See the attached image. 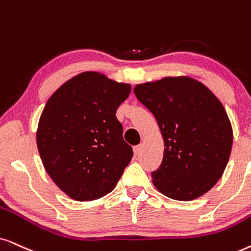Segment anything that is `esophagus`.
I'll use <instances>...</instances> for the list:
<instances>
[{"instance_id": "obj_1", "label": "esophagus", "mask_w": 251, "mask_h": 251, "mask_svg": "<svg viewBox=\"0 0 251 251\" xmlns=\"http://www.w3.org/2000/svg\"><path fill=\"white\" fill-rule=\"evenodd\" d=\"M141 145H138V146H134V148H133V151H134V155L135 156H138L139 154H140L141 151Z\"/></svg>"}]
</instances>
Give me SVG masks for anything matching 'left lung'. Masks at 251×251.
<instances>
[{"instance_id":"obj_1","label":"left lung","mask_w":251,"mask_h":251,"mask_svg":"<svg viewBox=\"0 0 251 251\" xmlns=\"http://www.w3.org/2000/svg\"><path fill=\"white\" fill-rule=\"evenodd\" d=\"M134 94L154 115L164 140L162 163L151 171L155 188L182 201L213 188L233 144L230 122L220 100L190 77L139 84Z\"/></svg>"}]
</instances>
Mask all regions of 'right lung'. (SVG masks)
I'll return each mask as SVG.
<instances>
[{
    "label": "right lung",
    "instance_id": "obj_1",
    "mask_svg": "<svg viewBox=\"0 0 251 251\" xmlns=\"http://www.w3.org/2000/svg\"><path fill=\"white\" fill-rule=\"evenodd\" d=\"M129 93V84L85 72L47 100L38 125V151L50 178L75 201L107 195L131 162L133 149L116 117Z\"/></svg>",
    "mask_w": 251,
    "mask_h": 251
}]
</instances>
